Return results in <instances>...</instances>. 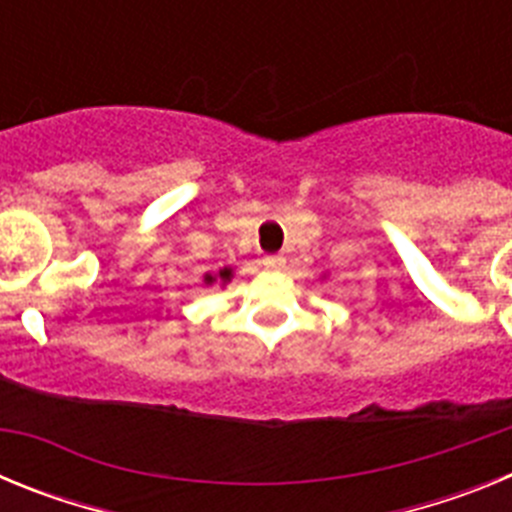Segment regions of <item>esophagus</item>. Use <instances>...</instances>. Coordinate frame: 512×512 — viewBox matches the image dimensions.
<instances>
[{
	"instance_id": "esophagus-1",
	"label": "esophagus",
	"mask_w": 512,
	"mask_h": 512,
	"mask_svg": "<svg viewBox=\"0 0 512 512\" xmlns=\"http://www.w3.org/2000/svg\"><path fill=\"white\" fill-rule=\"evenodd\" d=\"M266 266H271V269H282L284 266V256H279V253H274V256H266Z\"/></svg>"
}]
</instances>
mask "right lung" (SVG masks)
<instances>
[{
	"mask_svg": "<svg viewBox=\"0 0 512 512\" xmlns=\"http://www.w3.org/2000/svg\"><path fill=\"white\" fill-rule=\"evenodd\" d=\"M220 277H223V279H230V269H223V271H220ZM207 282H212V277H207Z\"/></svg>",
	"mask_w": 512,
	"mask_h": 512,
	"instance_id": "obj_1",
	"label": "right lung"
}]
</instances>
